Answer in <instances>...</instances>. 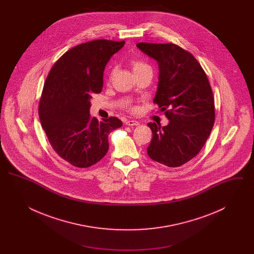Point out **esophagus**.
<instances>
[{
    "label": "esophagus",
    "mask_w": 254,
    "mask_h": 254,
    "mask_svg": "<svg viewBox=\"0 0 254 254\" xmlns=\"http://www.w3.org/2000/svg\"><path fill=\"white\" fill-rule=\"evenodd\" d=\"M126 125L127 126H131V127H136V126H139V122L135 121V120H127Z\"/></svg>",
    "instance_id": "obj_1"
}]
</instances>
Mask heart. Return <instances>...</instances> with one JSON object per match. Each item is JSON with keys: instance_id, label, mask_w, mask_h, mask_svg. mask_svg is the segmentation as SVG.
I'll list each match as a JSON object with an SVG mask.
<instances>
[{"instance_id": "heart-1", "label": "heart", "mask_w": 254, "mask_h": 254, "mask_svg": "<svg viewBox=\"0 0 254 254\" xmlns=\"http://www.w3.org/2000/svg\"><path fill=\"white\" fill-rule=\"evenodd\" d=\"M131 65H132L133 71L135 73V75H136V74H139V73L143 72V71H145V70H151L150 65L147 64L146 63L143 62V61L133 60L132 62H131ZM116 71H117V67H116L115 65L110 68L109 74V81L112 80V78L114 77ZM151 71H152V70H151ZM127 108L128 110H130V111H134V110H135V108H134L133 106H130V105H127Z\"/></svg>"}]
</instances>
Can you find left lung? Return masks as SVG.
<instances>
[{"label":"left lung","mask_w":254,"mask_h":254,"mask_svg":"<svg viewBox=\"0 0 254 254\" xmlns=\"http://www.w3.org/2000/svg\"><path fill=\"white\" fill-rule=\"evenodd\" d=\"M137 47L158 62L159 85L153 102L169 120L163 127L147 124L152 131L147 155L169 168L180 167L200 152L212 130L211 86L198 61L179 46L139 43Z\"/></svg>","instance_id":"1"}]
</instances>
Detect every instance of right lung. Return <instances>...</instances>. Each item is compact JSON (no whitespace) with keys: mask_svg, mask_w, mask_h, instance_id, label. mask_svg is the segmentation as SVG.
<instances>
[{"mask_svg":"<svg viewBox=\"0 0 254 254\" xmlns=\"http://www.w3.org/2000/svg\"><path fill=\"white\" fill-rule=\"evenodd\" d=\"M125 41L94 40L74 47L51 67L39 103V117L49 144L73 167L85 169L109 150V134L122 127L109 117L98 121L89 114L90 99L103 89L104 70Z\"/></svg>","mask_w":254,"mask_h":254,"instance_id":"add662e5","label":"right lung"}]
</instances>
